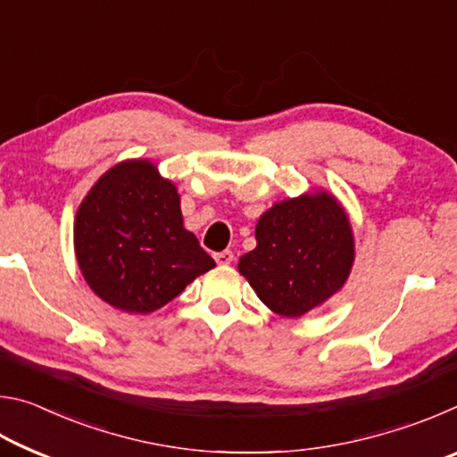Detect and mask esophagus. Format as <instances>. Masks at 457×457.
I'll return each mask as SVG.
<instances>
[{
  "label": "esophagus",
  "instance_id": "1",
  "mask_svg": "<svg viewBox=\"0 0 457 457\" xmlns=\"http://www.w3.org/2000/svg\"><path fill=\"white\" fill-rule=\"evenodd\" d=\"M215 262H218L220 266H229L231 262H234V252H229V250H223V252H218L215 253Z\"/></svg>",
  "mask_w": 457,
  "mask_h": 457
}]
</instances>
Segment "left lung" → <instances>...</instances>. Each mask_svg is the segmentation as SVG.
Here are the masks:
<instances>
[{"label":"left lung","instance_id":"left-lung-1","mask_svg":"<svg viewBox=\"0 0 457 457\" xmlns=\"http://www.w3.org/2000/svg\"><path fill=\"white\" fill-rule=\"evenodd\" d=\"M258 245L237 270L270 311L298 319L343 288L354 262L349 218L328 191L284 199L260 215Z\"/></svg>","mask_w":457,"mask_h":457}]
</instances>
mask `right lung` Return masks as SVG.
Listing matches in <instances>:
<instances>
[{
  "instance_id": "right-lung-1",
  "label": "right lung",
  "mask_w": 457,
  "mask_h": 457,
  "mask_svg": "<svg viewBox=\"0 0 457 457\" xmlns=\"http://www.w3.org/2000/svg\"><path fill=\"white\" fill-rule=\"evenodd\" d=\"M74 252L92 292L129 314L165 306L215 266L183 228L177 187L146 159L122 161L92 185L76 212Z\"/></svg>"
}]
</instances>
